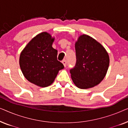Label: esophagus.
Returning a JSON list of instances; mask_svg holds the SVG:
<instances>
[{
	"mask_svg": "<svg viewBox=\"0 0 128 128\" xmlns=\"http://www.w3.org/2000/svg\"><path fill=\"white\" fill-rule=\"evenodd\" d=\"M62 63L63 64H64V67H66V60H63L62 61Z\"/></svg>",
	"mask_w": 128,
	"mask_h": 128,
	"instance_id": "esophagus-1",
	"label": "esophagus"
}]
</instances>
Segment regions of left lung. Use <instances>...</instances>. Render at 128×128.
I'll return each mask as SVG.
<instances>
[{
	"mask_svg": "<svg viewBox=\"0 0 128 128\" xmlns=\"http://www.w3.org/2000/svg\"><path fill=\"white\" fill-rule=\"evenodd\" d=\"M75 50L76 64L70 72L76 86L88 89L100 83L110 64L109 55L106 48L92 36L82 34L75 42Z\"/></svg>",
	"mask_w": 128,
	"mask_h": 128,
	"instance_id": "obj_1",
	"label": "left lung"
}]
</instances>
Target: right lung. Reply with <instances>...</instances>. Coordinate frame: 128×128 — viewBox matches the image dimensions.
I'll return each instance as SVG.
<instances>
[{
    "label": "right lung",
    "instance_id": "right-lung-1",
    "mask_svg": "<svg viewBox=\"0 0 128 128\" xmlns=\"http://www.w3.org/2000/svg\"><path fill=\"white\" fill-rule=\"evenodd\" d=\"M55 37L42 32L32 38L21 52L19 64L24 76L41 87L53 83L64 66L57 59V50L52 48Z\"/></svg>",
    "mask_w": 128,
    "mask_h": 128
}]
</instances>
